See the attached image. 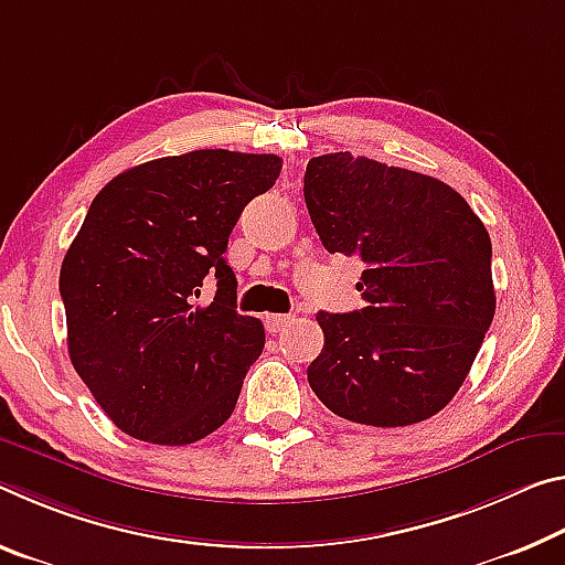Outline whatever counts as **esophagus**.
I'll list each match as a JSON object with an SVG mask.
<instances>
[{"label":"esophagus","instance_id":"1","mask_svg":"<svg viewBox=\"0 0 565 565\" xmlns=\"http://www.w3.org/2000/svg\"><path fill=\"white\" fill-rule=\"evenodd\" d=\"M264 321H266L268 334H281V331L291 324L294 317H289V315H268Z\"/></svg>","mask_w":565,"mask_h":565}]
</instances>
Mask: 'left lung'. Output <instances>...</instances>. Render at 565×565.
Here are the masks:
<instances>
[{
  "instance_id": "8db88e82",
  "label": "left lung",
  "mask_w": 565,
  "mask_h": 565,
  "mask_svg": "<svg viewBox=\"0 0 565 565\" xmlns=\"http://www.w3.org/2000/svg\"><path fill=\"white\" fill-rule=\"evenodd\" d=\"M303 201L329 254L364 264L366 307L319 311L309 364L334 415L372 427L423 423L455 397L495 315L492 246L468 201L433 175L352 153L311 158Z\"/></svg>"
}]
</instances>
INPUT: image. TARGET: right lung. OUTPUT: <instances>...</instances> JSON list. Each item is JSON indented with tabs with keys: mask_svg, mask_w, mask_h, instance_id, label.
<instances>
[{
	"mask_svg": "<svg viewBox=\"0 0 565 565\" xmlns=\"http://www.w3.org/2000/svg\"><path fill=\"white\" fill-rule=\"evenodd\" d=\"M281 173V158L193 150L115 175L60 268L67 349L115 427L153 445H191L236 407L264 324L236 311L226 264L241 211ZM205 275L217 297L195 298Z\"/></svg>",
	"mask_w": 565,
	"mask_h": 565,
	"instance_id": "right-lung-1",
	"label": "right lung"
}]
</instances>
